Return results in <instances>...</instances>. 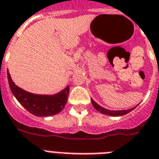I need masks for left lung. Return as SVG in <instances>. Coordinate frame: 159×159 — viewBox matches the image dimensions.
I'll list each match as a JSON object with an SVG mask.
<instances>
[{
  "mask_svg": "<svg viewBox=\"0 0 159 159\" xmlns=\"http://www.w3.org/2000/svg\"><path fill=\"white\" fill-rule=\"evenodd\" d=\"M91 102H92V104L93 105L94 108H95L97 111L101 112L102 114H104V115H111V116H122V115H127L128 113L133 111L136 106H138V105H137V106H134L133 108H131L129 109V110H124V111H110V110L105 109L103 108V107H102L101 106H99V105H98V103H96L93 99H91Z\"/></svg>",
  "mask_w": 159,
  "mask_h": 159,
  "instance_id": "8db88e82",
  "label": "left lung"
}]
</instances>
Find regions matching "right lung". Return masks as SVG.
I'll use <instances>...</instances> for the list:
<instances>
[{"label":"right lung","instance_id":"add662e5","mask_svg":"<svg viewBox=\"0 0 159 159\" xmlns=\"http://www.w3.org/2000/svg\"><path fill=\"white\" fill-rule=\"evenodd\" d=\"M7 77L12 93L28 112L35 116L47 117L57 115L63 110L67 102L69 86L54 95H38L18 87L12 80L9 71Z\"/></svg>","mask_w":159,"mask_h":159}]
</instances>
